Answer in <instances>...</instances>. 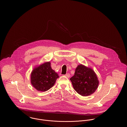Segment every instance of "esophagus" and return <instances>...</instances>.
Returning <instances> with one entry per match:
<instances>
[{
  "instance_id": "34e87169",
  "label": "esophagus",
  "mask_w": 127,
  "mask_h": 127,
  "mask_svg": "<svg viewBox=\"0 0 127 127\" xmlns=\"http://www.w3.org/2000/svg\"><path fill=\"white\" fill-rule=\"evenodd\" d=\"M65 76L67 77V78H69L70 77V74L69 73H66V74L65 75Z\"/></svg>"
}]
</instances>
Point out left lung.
<instances>
[{
  "label": "left lung",
  "mask_w": 127,
  "mask_h": 127,
  "mask_svg": "<svg viewBox=\"0 0 127 127\" xmlns=\"http://www.w3.org/2000/svg\"><path fill=\"white\" fill-rule=\"evenodd\" d=\"M71 80L74 89L81 96H88L97 90L98 80L94 71L90 68L79 65L76 68Z\"/></svg>",
  "instance_id": "obj_1"
}]
</instances>
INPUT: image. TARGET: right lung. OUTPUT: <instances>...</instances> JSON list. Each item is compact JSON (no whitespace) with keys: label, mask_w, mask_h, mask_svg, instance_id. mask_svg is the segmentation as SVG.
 <instances>
[{"label":"right lung","mask_w":127,"mask_h":127,"mask_svg":"<svg viewBox=\"0 0 127 127\" xmlns=\"http://www.w3.org/2000/svg\"><path fill=\"white\" fill-rule=\"evenodd\" d=\"M58 74L50 66L49 62L35 68L31 74V83L38 91H46L55 84Z\"/></svg>","instance_id":"1"}]
</instances>
